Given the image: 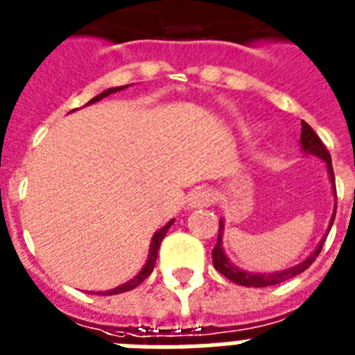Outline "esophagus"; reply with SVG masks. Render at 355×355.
Instances as JSON below:
<instances>
[{"label": "esophagus", "instance_id": "esophagus-1", "mask_svg": "<svg viewBox=\"0 0 355 355\" xmlns=\"http://www.w3.org/2000/svg\"><path fill=\"white\" fill-rule=\"evenodd\" d=\"M214 203V192L209 189H196L189 198L190 209H203Z\"/></svg>", "mask_w": 355, "mask_h": 355}]
</instances>
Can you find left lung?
I'll return each instance as SVG.
<instances>
[{
	"label": "left lung",
	"mask_w": 355,
	"mask_h": 355,
	"mask_svg": "<svg viewBox=\"0 0 355 355\" xmlns=\"http://www.w3.org/2000/svg\"><path fill=\"white\" fill-rule=\"evenodd\" d=\"M300 145H301V152H303V154L315 156L327 163V172H329L334 196H336V184H334V181L336 180H334L332 157H330L329 150H327V146L323 145V141L319 139L318 134L314 132V128L310 127L309 123H304V121H301ZM334 218H336V205H334L332 219H330L329 230H327L324 237L329 236L330 227H332V223H334ZM223 230H225V221L223 219H219L218 243H216V247H214V250H212L214 268H216L218 272H221V274H223L227 279L232 281V283H236V285H243V286H272V285H277V283H283V281L290 279V277L297 276V274H301V272L306 270V268H309V266L315 261V257L319 256V252H321V248H323V243H324V237H323V239L319 241L318 247H315V250L312 252V254H310L306 259H303L301 263H297V265L290 266V268H285V270L270 272V274H259V272L243 270V268L236 266L232 261H230V259H228L227 254H225V248H223Z\"/></svg>",
	"instance_id": "left-lung-1"
}]
</instances>
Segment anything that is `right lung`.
Returning a JSON list of instances; mask_svg holds the SVG:
<instances>
[{
	"mask_svg": "<svg viewBox=\"0 0 355 355\" xmlns=\"http://www.w3.org/2000/svg\"><path fill=\"white\" fill-rule=\"evenodd\" d=\"M128 85H123V87H112V89H107L103 90L101 94H98L96 98H92L87 105H92L96 103V101H101L103 98H107V96H110V94L114 92H119V90L127 89ZM172 223H174V219H171L168 223L165 225L163 228H159L154 236H152V241H150V248H148V257H146V263L143 265V268L139 272H137L136 276L132 277L130 281H127V283H123V285L116 286V288L112 290H105V292H99L101 295H114V294H121V292H128V290H134L137 285H141L143 281L146 279V277L150 276L152 270H154V265H156V259H157V250H159V245L161 241H163V237H165V234L168 232V228L172 227Z\"/></svg>",
	"mask_w": 355,
	"mask_h": 355,
	"instance_id": "1",
	"label": "right lung"
}]
</instances>
